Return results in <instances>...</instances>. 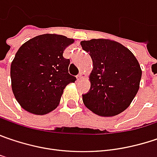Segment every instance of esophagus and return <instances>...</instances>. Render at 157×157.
<instances>
[{
    "instance_id": "obj_1",
    "label": "esophagus",
    "mask_w": 157,
    "mask_h": 157,
    "mask_svg": "<svg viewBox=\"0 0 157 157\" xmlns=\"http://www.w3.org/2000/svg\"><path fill=\"white\" fill-rule=\"evenodd\" d=\"M84 77V74L82 73V72H81V73H79V75L76 76V78H77V80H81V79H82Z\"/></svg>"
}]
</instances>
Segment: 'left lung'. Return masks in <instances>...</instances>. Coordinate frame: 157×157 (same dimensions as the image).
I'll list each match as a JSON object with an SVG mask.
<instances>
[{"label":"left lung","instance_id":"1","mask_svg":"<svg viewBox=\"0 0 157 157\" xmlns=\"http://www.w3.org/2000/svg\"><path fill=\"white\" fill-rule=\"evenodd\" d=\"M81 45L92 59L90 89L82 94L85 106L100 116L124 111L136 96L141 79L140 66L132 51L106 39L82 41Z\"/></svg>","mask_w":157,"mask_h":157}]
</instances>
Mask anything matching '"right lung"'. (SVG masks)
I'll list each match as a JSON object with an SVG mask.
<instances>
[{"instance_id":"right-lung-1","label":"right lung","mask_w":157,"mask_h":157,"mask_svg":"<svg viewBox=\"0 0 157 157\" xmlns=\"http://www.w3.org/2000/svg\"><path fill=\"white\" fill-rule=\"evenodd\" d=\"M74 42L64 35L46 33L19 48L10 67L12 91L25 110L45 115L59 106L63 90L76 78L68 73L65 49Z\"/></svg>"}]
</instances>
